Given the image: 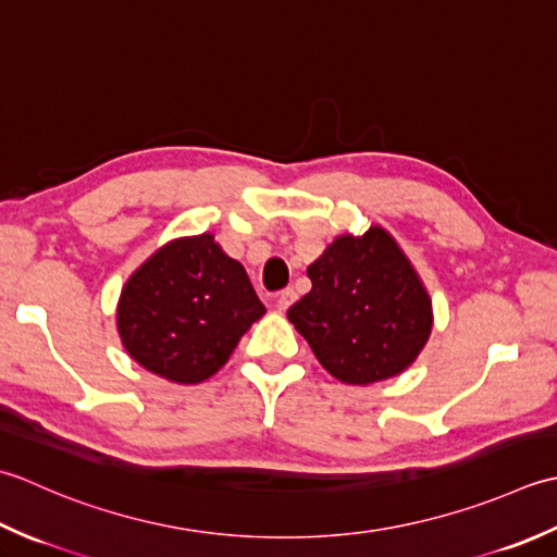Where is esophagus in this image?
<instances>
[{
  "label": "esophagus",
  "instance_id": "esophagus-1",
  "mask_svg": "<svg viewBox=\"0 0 557 557\" xmlns=\"http://www.w3.org/2000/svg\"><path fill=\"white\" fill-rule=\"evenodd\" d=\"M295 298H298V295H295L293 288L281 290V293L276 295V310H278V312H286V310L290 308V305L295 302Z\"/></svg>",
  "mask_w": 557,
  "mask_h": 557
}]
</instances>
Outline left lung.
<instances>
[{
    "label": "left lung",
    "mask_w": 557,
    "mask_h": 557,
    "mask_svg": "<svg viewBox=\"0 0 557 557\" xmlns=\"http://www.w3.org/2000/svg\"><path fill=\"white\" fill-rule=\"evenodd\" d=\"M308 276L312 290L288 320L332 377L366 387L396 377L421 356L433 332V300L382 225L338 235Z\"/></svg>",
    "instance_id": "obj_1"
}]
</instances>
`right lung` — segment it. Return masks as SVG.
<instances>
[{
  "label": "right lung",
  "mask_w": 557,
  "mask_h": 557,
  "mask_svg": "<svg viewBox=\"0 0 557 557\" xmlns=\"http://www.w3.org/2000/svg\"><path fill=\"white\" fill-rule=\"evenodd\" d=\"M267 312L240 262L211 233L158 247L124 283L117 334L141 368L175 384L219 372Z\"/></svg>",
  "instance_id": "add662e5"
}]
</instances>
